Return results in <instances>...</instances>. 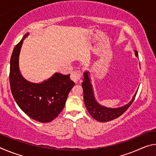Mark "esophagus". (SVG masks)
Masks as SVG:
<instances>
[{
  "instance_id": "34e87169",
  "label": "esophagus",
  "mask_w": 156,
  "mask_h": 156,
  "mask_svg": "<svg viewBox=\"0 0 156 156\" xmlns=\"http://www.w3.org/2000/svg\"><path fill=\"white\" fill-rule=\"evenodd\" d=\"M81 75H82V73L80 71L76 70V71H73V72L71 73L70 77H71V79L76 83H78V81H80L81 78Z\"/></svg>"
}]
</instances>
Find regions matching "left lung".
Returning <instances> with one entry per match:
<instances>
[{
    "label": "left lung",
    "mask_w": 156,
    "mask_h": 156,
    "mask_svg": "<svg viewBox=\"0 0 156 156\" xmlns=\"http://www.w3.org/2000/svg\"><path fill=\"white\" fill-rule=\"evenodd\" d=\"M135 54L136 56H138V53L136 50L135 51ZM88 74V72H84V81L82 83V86H83V88L84 100L86 108L88 110L89 113H90V115L95 120L102 122L114 120L123 114L129 109L131 105L133 103L137 94V91L135 95H134L131 101H130V102H129L125 106L117 108V109H109V108L100 106L95 100L93 90H92V87L90 83V80L89 78Z\"/></svg>",
    "instance_id": "8db88e82"
}]
</instances>
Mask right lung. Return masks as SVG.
Returning <instances> with one entry per match:
<instances>
[{"label":"right lung","mask_w":156,"mask_h":156,"mask_svg":"<svg viewBox=\"0 0 156 156\" xmlns=\"http://www.w3.org/2000/svg\"><path fill=\"white\" fill-rule=\"evenodd\" d=\"M27 36L28 34L13 50L10 59V88L15 101L26 114L40 122H49L63 109L68 94L75 83L70 79V74L59 73L40 84L25 80L18 68V56Z\"/></svg>","instance_id":"right-lung-1"}]
</instances>
